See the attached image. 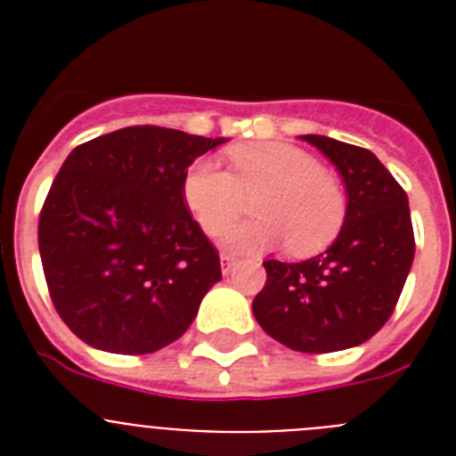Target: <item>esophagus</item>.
Returning <instances> with one entry per match:
<instances>
[{"mask_svg":"<svg viewBox=\"0 0 456 456\" xmlns=\"http://www.w3.org/2000/svg\"><path fill=\"white\" fill-rule=\"evenodd\" d=\"M237 265V257L231 256V253H221V272H224V276H228V273L235 269Z\"/></svg>","mask_w":456,"mask_h":456,"instance_id":"34e87169","label":"esophagus"}]
</instances>
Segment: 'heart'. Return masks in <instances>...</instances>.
<instances>
[{
    "label": "heart",
    "instance_id": "b5f03b06",
    "mask_svg": "<svg viewBox=\"0 0 456 456\" xmlns=\"http://www.w3.org/2000/svg\"><path fill=\"white\" fill-rule=\"evenodd\" d=\"M232 173L196 162L184 175V203L208 235H224L247 209L257 219L232 228L225 247L260 253L288 241L292 256H315L340 235L347 200L340 184L305 151L281 141L231 151Z\"/></svg>",
    "mask_w": 456,
    "mask_h": 456
}]
</instances>
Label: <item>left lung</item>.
I'll return each instance as SVG.
<instances>
[{
    "mask_svg": "<svg viewBox=\"0 0 456 456\" xmlns=\"http://www.w3.org/2000/svg\"><path fill=\"white\" fill-rule=\"evenodd\" d=\"M301 139L329 157L342 175L347 216L320 256L304 263H263L267 283L253 299V315L294 352H340L370 340L397 305L416 253L409 199L365 148L320 134Z\"/></svg>",
    "mask_w": 456,
    "mask_h": 456,
    "instance_id": "left-lung-1",
    "label": "left lung"
}]
</instances>
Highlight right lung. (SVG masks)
Returning <instances> with one entry per match:
<instances>
[{
  "instance_id": "add662e5",
  "label": "right lung",
  "mask_w": 456,
  "mask_h": 456,
  "mask_svg": "<svg viewBox=\"0 0 456 456\" xmlns=\"http://www.w3.org/2000/svg\"><path fill=\"white\" fill-rule=\"evenodd\" d=\"M225 141L132 125L68 155L40 209L38 248L52 304L79 340L136 356L191 326L221 263L183 184Z\"/></svg>"
}]
</instances>
